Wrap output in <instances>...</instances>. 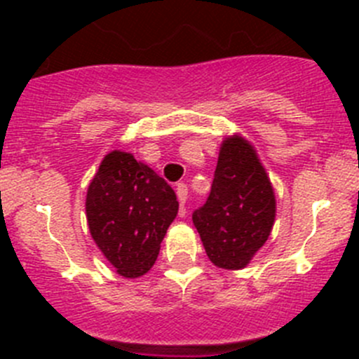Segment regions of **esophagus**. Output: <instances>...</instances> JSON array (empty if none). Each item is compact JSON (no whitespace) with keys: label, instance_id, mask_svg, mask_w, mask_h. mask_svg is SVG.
Listing matches in <instances>:
<instances>
[{"label":"esophagus","instance_id":"34e87169","mask_svg":"<svg viewBox=\"0 0 359 359\" xmlns=\"http://www.w3.org/2000/svg\"><path fill=\"white\" fill-rule=\"evenodd\" d=\"M175 193H177V198H179V203L182 205V215H184V205H186L187 201V186L186 184H177L175 186Z\"/></svg>","mask_w":359,"mask_h":359}]
</instances>
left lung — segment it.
I'll list each match as a JSON object with an SVG mask.
<instances>
[{"label":"left lung","instance_id":"1","mask_svg":"<svg viewBox=\"0 0 359 359\" xmlns=\"http://www.w3.org/2000/svg\"><path fill=\"white\" fill-rule=\"evenodd\" d=\"M276 219V196L250 140L240 133L220 144L208 200L193 222L217 267L243 269L264 247Z\"/></svg>","mask_w":359,"mask_h":359}]
</instances>
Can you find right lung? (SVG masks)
<instances>
[{
	"label": "right lung",
	"instance_id": "right-lung-1",
	"mask_svg": "<svg viewBox=\"0 0 359 359\" xmlns=\"http://www.w3.org/2000/svg\"><path fill=\"white\" fill-rule=\"evenodd\" d=\"M85 208L92 240L119 276L133 280L156 262L179 201L151 166L111 151L90 182Z\"/></svg>",
	"mask_w": 359,
	"mask_h": 359
}]
</instances>
